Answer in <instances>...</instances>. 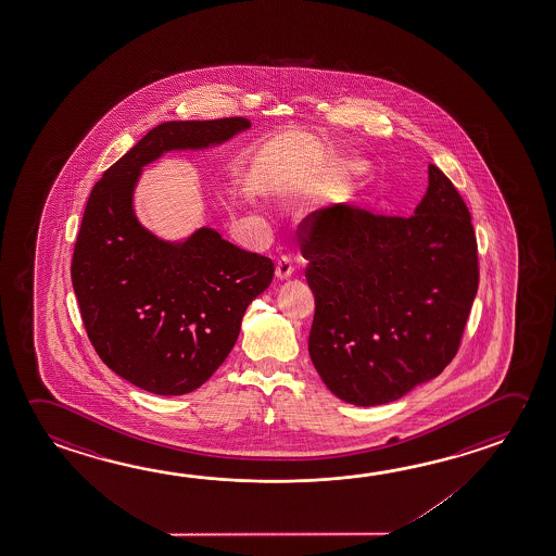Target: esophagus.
<instances>
[{
    "mask_svg": "<svg viewBox=\"0 0 556 556\" xmlns=\"http://www.w3.org/2000/svg\"><path fill=\"white\" fill-rule=\"evenodd\" d=\"M292 271H294V264H292L291 255H281L279 257V262H277V267H275V275H277V279H289L291 277Z\"/></svg>",
    "mask_w": 556,
    "mask_h": 556,
    "instance_id": "esophagus-1",
    "label": "esophagus"
}]
</instances>
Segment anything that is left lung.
<instances>
[{"label": "left lung", "instance_id": "obj_1", "mask_svg": "<svg viewBox=\"0 0 556 556\" xmlns=\"http://www.w3.org/2000/svg\"><path fill=\"white\" fill-rule=\"evenodd\" d=\"M302 255L316 299L308 351L339 400H400L454 358L479 287L471 213L446 174L428 164L410 217L351 205L302 220Z\"/></svg>", "mask_w": 556, "mask_h": 556}]
</instances>
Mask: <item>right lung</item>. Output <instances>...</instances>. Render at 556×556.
<instances>
[{
    "label": "right lung",
    "instance_id": "add662e5",
    "mask_svg": "<svg viewBox=\"0 0 556 556\" xmlns=\"http://www.w3.org/2000/svg\"><path fill=\"white\" fill-rule=\"evenodd\" d=\"M247 118L164 122L94 184L75 240L72 282L83 326L110 370L146 392L182 395L219 368L274 262L203 227L164 242L134 213L141 168L174 149L219 146Z\"/></svg>",
    "mask_w": 556,
    "mask_h": 556
}]
</instances>
